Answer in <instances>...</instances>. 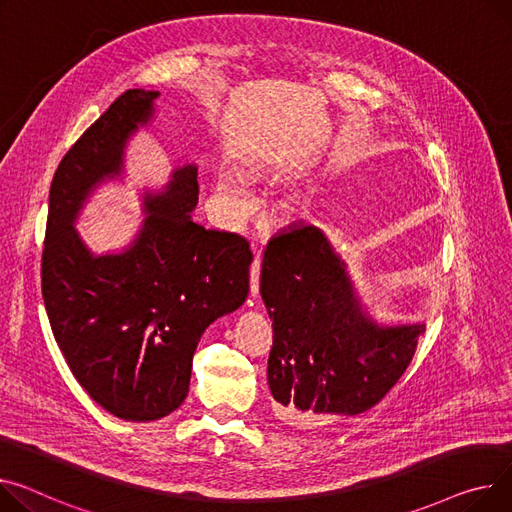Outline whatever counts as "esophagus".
<instances>
[{
  "label": "esophagus",
  "instance_id": "34e87169",
  "mask_svg": "<svg viewBox=\"0 0 512 512\" xmlns=\"http://www.w3.org/2000/svg\"><path fill=\"white\" fill-rule=\"evenodd\" d=\"M259 274H261V257H259V251H257L255 259L251 263V296L259 294Z\"/></svg>",
  "mask_w": 512,
  "mask_h": 512
}]
</instances>
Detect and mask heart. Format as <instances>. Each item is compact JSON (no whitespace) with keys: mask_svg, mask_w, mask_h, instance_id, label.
<instances>
[{"mask_svg":"<svg viewBox=\"0 0 512 512\" xmlns=\"http://www.w3.org/2000/svg\"><path fill=\"white\" fill-rule=\"evenodd\" d=\"M214 195L220 216L228 226L245 222L255 208V197L249 181L234 168H224L216 175Z\"/></svg>","mask_w":512,"mask_h":512,"instance_id":"obj_1","label":"heart"}]
</instances>
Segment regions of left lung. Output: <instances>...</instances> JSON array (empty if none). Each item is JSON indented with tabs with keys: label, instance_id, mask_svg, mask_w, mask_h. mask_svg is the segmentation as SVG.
Returning <instances> with one entry per match:
<instances>
[{
	"label": "left lung",
	"instance_id": "1",
	"mask_svg": "<svg viewBox=\"0 0 512 512\" xmlns=\"http://www.w3.org/2000/svg\"><path fill=\"white\" fill-rule=\"evenodd\" d=\"M259 292L274 319L271 407L294 428L377 405L410 366L426 329L424 323L374 321L346 261L313 224H292L271 238Z\"/></svg>",
	"mask_w": 512,
	"mask_h": 512
}]
</instances>
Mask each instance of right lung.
I'll return each instance as SVG.
<instances>
[{
  "label": "right lung",
  "instance_id": "1",
  "mask_svg": "<svg viewBox=\"0 0 512 512\" xmlns=\"http://www.w3.org/2000/svg\"><path fill=\"white\" fill-rule=\"evenodd\" d=\"M156 90L123 92L59 162L49 191L41 286L55 342L76 381L121 420L152 422L185 401L199 339L249 294L243 236L191 220L197 166L144 193V224L121 253H92L74 222L123 175L125 146L154 117Z\"/></svg>",
  "mask_w": 512,
  "mask_h": 512
}]
</instances>
